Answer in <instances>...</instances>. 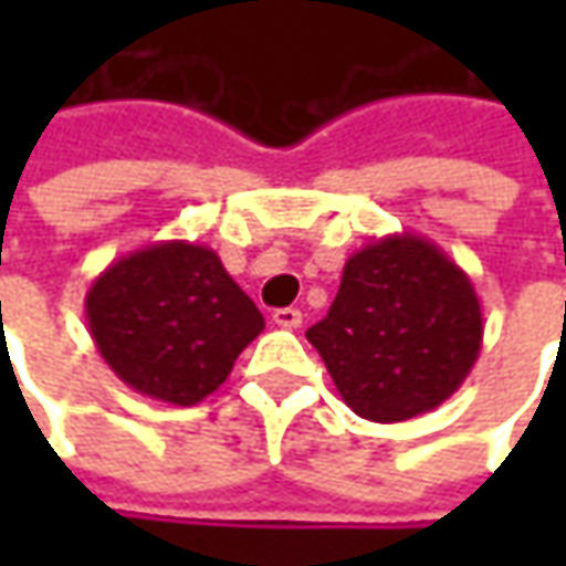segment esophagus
Masks as SVG:
<instances>
[{
  "mask_svg": "<svg viewBox=\"0 0 566 566\" xmlns=\"http://www.w3.org/2000/svg\"><path fill=\"white\" fill-rule=\"evenodd\" d=\"M273 324L276 327H286V331H295L302 324V312L298 308H276L273 312Z\"/></svg>",
  "mask_w": 566,
  "mask_h": 566,
  "instance_id": "obj_1",
  "label": "esophagus"
}]
</instances>
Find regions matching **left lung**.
<instances>
[{"label": "left lung", "mask_w": 566, "mask_h": 566, "mask_svg": "<svg viewBox=\"0 0 566 566\" xmlns=\"http://www.w3.org/2000/svg\"><path fill=\"white\" fill-rule=\"evenodd\" d=\"M482 331L469 273L431 239L400 232L346 261L331 312L305 337L356 416L406 422L460 390Z\"/></svg>", "instance_id": "1"}]
</instances>
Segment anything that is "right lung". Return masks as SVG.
<instances>
[{
	"instance_id": "add662e5",
	"label": "right lung",
	"mask_w": 566,
	"mask_h": 566,
	"mask_svg": "<svg viewBox=\"0 0 566 566\" xmlns=\"http://www.w3.org/2000/svg\"><path fill=\"white\" fill-rule=\"evenodd\" d=\"M103 361L144 397L195 406L229 378L264 315L207 245L154 242L113 261L84 295Z\"/></svg>"
}]
</instances>
